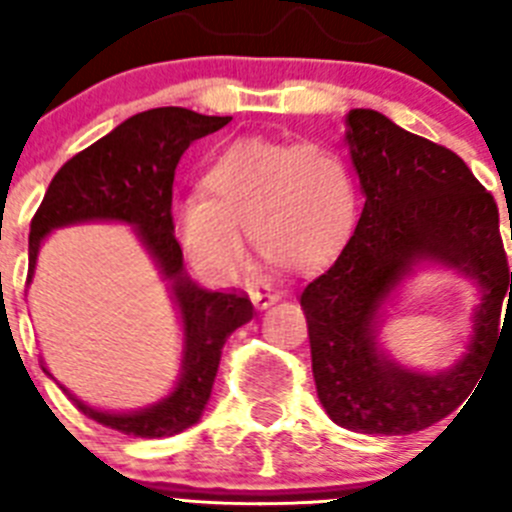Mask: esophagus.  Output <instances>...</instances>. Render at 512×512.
Listing matches in <instances>:
<instances>
[{
  "label": "esophagus",
  "mask_w": 512,
  "mask_h": 512,
  "mask_svg": "<svg viewBox=\"0 0 512 512\" xmlns=\"http://www.w3.org/2000/svg\"><path fill=\"white\" fill-rule=\"evenodd\" d=\"M251 299H253V304H256V307L266 309V307H271V304L279 302V294H276L274 289H269V287H261V289H251Z\"/></svg>",
  "instance_id": "esophagus-1"
}]
</instances>
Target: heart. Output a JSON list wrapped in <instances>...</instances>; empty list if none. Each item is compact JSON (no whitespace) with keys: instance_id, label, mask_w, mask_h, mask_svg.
I'll return each mask as SVG.
<instances>
[{"instance_id":"1","label":"heart","mask_w":512,"mask_h":512,"mask_svg":"<svg viewBox=\"0 0 512 512\" xmlns=\"http://www.w3.org/2000/svg\"><path fill=\"white\" fill-rule=\"evenodd\" d=\"M203 192L172 203V225L205 279L228 281L246 266V233L292 269L322 264L348 238L355 185L348 164L314 142L238 139L203 172Z\"/></svg>"}]
</instances>
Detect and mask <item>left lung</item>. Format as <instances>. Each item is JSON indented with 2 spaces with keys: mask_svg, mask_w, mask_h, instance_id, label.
<instances>
[{
  "mask_svg": "<svg viewBox=\"0 0 512 512\" xmlns=\"http://www.w3.org/2000/svg\"><path fill=\"white\" fill-rule=\"evenodd\" d=\"M345 126L365 205L340 256L299 297L314 386L337 426L414 434L470 401L503 335L505 297L512 314L498 205L452 149L373 109H353ZM421 263L457 270L481 292L468 353L439 374L396 364L377 342L382 304Z\"/></svg>",
  "mask_w": 512,
  "mask_h": 512,
  "instance_id": "1",
  "label": "left lung"
}]
</instances>
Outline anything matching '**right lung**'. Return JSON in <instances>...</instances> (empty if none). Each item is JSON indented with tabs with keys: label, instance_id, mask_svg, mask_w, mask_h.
I'll use <instances>...</instances> for the list:
<instances>
[{
	"label": "right lung",
	"instance_id": "1",
	"mask_svg": "<svg viewBox=\"0 0 512 512\" xmlns=\"http://www.w3.org/2000/svg\"><path fill=\"white\" fill-rule=\"evenodd\" d=\"M231 116L162 106L131 116L63 164L30 223V271L42 241L78 223H124L147 248L182 322L180 378L170 396L139 411H101L63 388L78 411L131 437H172L198 424L210 401L225 340L253 317L246 294L210 292L187 276L172 225V182L185 149L223 129ZM50 375V373H48Z\"/></svg>",
	"mask_w": 512,
	"mask_h": 512
}]
</instances>
